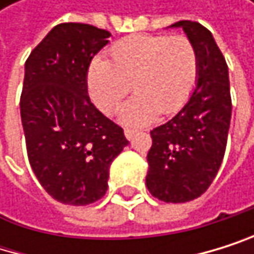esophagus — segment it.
Segmentation results:
<instances>
[{
	"mask_svg": "<svg viewBox=\"0 0 254 254\" xmlns=\"http://www.w3.org/2000/svg\"><path fill=\"white\" fill-rule=\"evenodd\" d=\"M137 134V131L135 129H131V128H125V135H126V138L128 140H131L134 135Z\"/></svg>",
	"mask_w": 254,
	"mask_h": 254,
	"instance_id": "obj_1",
	"label": "esophagus"
}]
</instances>
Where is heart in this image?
<instances>
[{"instance_id":"1","label":"heart","mask_w":254,"mask_h":254,"mask_svg":"<svg viewBox=\"0 0 254 254\" xmlns=\"http://www.w3.org/2000/svg\"><path fill=\"white\" fill-rule=\"evenodd\" d=\"M110 56L111 61H93L88 90L103 113L114 114L132 83L137 94L120 114L129 126L149 125L160 113H177L195 90L199 58L186 35H131L116 42Z\"/></svg>"}]
</instances>
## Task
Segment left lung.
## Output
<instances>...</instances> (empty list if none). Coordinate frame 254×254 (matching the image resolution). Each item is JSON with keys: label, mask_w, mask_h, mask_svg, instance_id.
I'll return each mask as SVG.
<instances>
[{"label": "left lung", "mask_w": 254, "mask_h": 254, "mask_svg": "<svg viewBox=\"0 0 254 254\" xmlns=\"http://www.w3.org/2000/svg\"><path fill=\"white\" fill-rule=\"evenodd\" d=\"M199 58L196 88L183 110L151 131L146 188L164 202L201 196L224 158L232 119L229 66L212 33L195 21H178Z\"/></svg>", "instance_id": "left-lung-1"}]
</instances>
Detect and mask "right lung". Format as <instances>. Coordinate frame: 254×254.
I'll list each match as a JSON object with an SVG mask.
<instances>
[{"instance_id": "1", "label": "right lung", "mask_w": 254, "mask_h": 254, "mask_svg": "<svg viewBox=\"0 0 254 254\" xmlns=\"http://www.w3.org/2000/svg\"><path fill=\"white\" fill-rule=\"evenodd\" d=\"M110 32L83 22L52 28L25 61L21 120L28 163L47 193L86 206L108 189L110 164L129 141L91 103L86 74Z\"/></svg>"}]
</instances>
